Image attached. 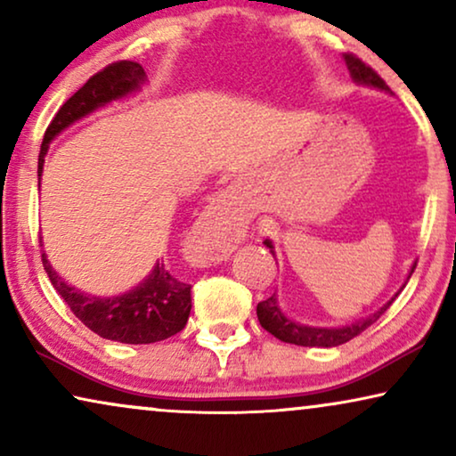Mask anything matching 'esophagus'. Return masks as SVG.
I'll use <instances>...</instances> for the list:
<instances>
[{"mask_svg": "<svg viewBox=\"0 0 456 456\" xmlns=\"http://www.w3.org/2000/svg\"><path fill=\"white\" fill-rule=\"evenodd\" d=\"M228 199L230 192L217 199V205L205 211L201 222L197 224L195 232H192L191 245L203 264H217V261H224L232 253L236 224L224 211Z\"/></svg>", "mask_w": 456, "mask_h": 456, "instance_id": "34e87169", "label": "esophagus"}]
</instances>
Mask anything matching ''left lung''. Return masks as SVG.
<instances>
[{
  "mask_svg": "<svg viewBox=\"0 0 456 456\" xmlns=\"http://www.w3.org/2000/svg\"><path fill=\"white\" fill-rule=\"evenodd\" d=\"M348 70H351V77L357 80L361 85H370V86H378L382 91H390L388 85L384 83V78H379V74L373 70L371 66H367L363 60H359L354 53H346L345 55ZM265 247L272 248V242L265 240ZM417 264L413 265V270ZM411 270V273H413ZM395 301V298H392ZM392 301L386 305L384 309H379L378 314H373L365 320H361L357 323H351V326H342V328H309V326H298L289 317H284L282 311L278 309V301L276 295H272L265 301H261L257 305V317L261 328L267 330L272 336H276L278 340L282 342H290V345H298V346H338L345 345V342L353 340L354 336H359L361 332H365L371 323H376L379 320V315L384 314L386 309L390 307Z\"/></svg>",
  "mask_w": 456,
  "mask_h": 456,
  "instance_id": "left-lung-1",
  "label": "left lung"
}]
</instances>
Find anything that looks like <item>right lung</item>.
<instances>
[{"label":"right lung","instance_id":"right-lung-1","mask_svg":"<svg viewBox=\"0 0 456 456\" xmlns=\"http://www.w3.org/2000/svg\"><path fill=\"white\" fill-rule=\"evenodd\" d=\"M142 80H145L142 66L130 60L111 61L103 70L93 74L49 122L41 142L37 176H41L49 141L55 134L77 122L78 118L91 114L93 110L139 89ZM41 257L58 295L64 298L72 314L102 338L126 342V345H149V342L170 338L186 326L191 314V286L172 276L164 264L155 265L145 282L126 295L97 298L70 289L64 280L55 276L45 253Z\"/></svg>","mask_w":456,"mask_h":456}]
</instances>
